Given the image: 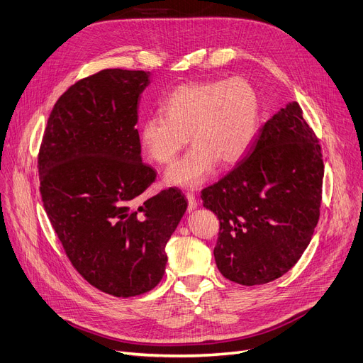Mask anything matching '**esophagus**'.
Here are the masks:
<instances>
[{
	"label": "esophagus",
	"instance_id": "1",
	"mask_svg": "<svg viewBox=\"0 0 363 363\" xmlns=\"http://www.w3.org/2000/svg\"><path fill=\"white\" fill-rule=\"evenodd\" d=\"M186 198H187V208H189V211L195 210V208H196V206H198V202H196L195 195H194L192 192H187V194H186Z\"/></svg>",
	"mask_w": 363,
	"mask_h": 363
}]
</instances>
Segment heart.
<instances>
[{"label":"heart","instance_id":"heart-1","mask_svg":"<svg viewBox=\"0 0 363 363\" xmlns=\"http://www.w3.org/2000/svg\"><path fill=\"white\" fill-rule=\"evenodd\" d=\"M140 126V143L155 162L168 165L191 140L195 143L165 174L168 184L194 189L207 182L217 164L235 165L247 155L260 119L259 92L250 80L189 82L174 88Z\"/></svg>","mask_w":363,"mask_h":363}]
</instances>
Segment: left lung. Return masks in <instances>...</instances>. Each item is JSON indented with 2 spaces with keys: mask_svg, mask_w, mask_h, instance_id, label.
I'll list each match as a JSON object with an SVG mask.
<instances>
[{
  "mask_svg": "<svg viewBox=\"0 0 363 363\" xmlns=\"http://www.w3.org/2000/svg\"><path fill=\"white\" fill-rule=\"evenodd\" d=\"M322 149L296 101L259 129L247 156L201 192L220 222L216 265L255 286L281 277L302 256L320 216Z\"/></svg>",
  "mask_w": 363,
  "mask_h": 363,
  "instance_id": "8db88e82",
  "label": "left lung"
}]
</instances>
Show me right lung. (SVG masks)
<instances>
[{
    "instance_id": "add662e5",
    "label": "right lung",
    "mask_w": 363,
    "mask_h": 363,
    "mask_svg": "<svg viewBox=\"0 0 363 363\" xmlns=\"http://www.w3.org/2000/svg\"><path fill=\"white\" fill-rule=\"evenodd\" d=\"M150 72L108 68L79 80L49 116L38 153L40 194L82 277L118 298L162 280L165 245L187 202L176 187L135 199L156 172L141 162L138 101Z\"/></svg>"
}]
</instances>
